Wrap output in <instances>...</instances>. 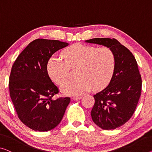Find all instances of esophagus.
Here are the masks:
<instances>
[{
    "instance_id": "1",
    "label": "esophagus",
    "mask_w": 152,
    "mask_h": 152,
    "mask_svg": "<svg viewBox=\"0 0 152 152\" xmlns=\"http://www.w3.org/2000/svg\"><path fill=\"white\" fill-rule=\"evenodd\" d=\"M81 98H82V96H75V97L72 98V100H77L81 99Z\"/></svg>"
}]
</instances>
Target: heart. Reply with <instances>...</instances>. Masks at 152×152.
Returning a JSON list of instances; mask_svg holds the SVG:
<instances>
[{"instance_id": "heart-1", "label": "heart", "mask_w": 152, "mask_h": 152, "mask_svg": "<svg viewBox=\"0 0 152 152\" xmlns=\"http://www.w3.org/2000/svg\"><path fill=\"white\" fill-rule=\"evenodd\" d=\"M64 62L53 56L48 62V72L51 79L61 85L69 77V69H75V80L68 81L62 86L65 95L75 96L90 90L103 89L113 75L115 66V54L108 47L96 48L76 43L62 52Z\"/></svg>"}]
</instances>
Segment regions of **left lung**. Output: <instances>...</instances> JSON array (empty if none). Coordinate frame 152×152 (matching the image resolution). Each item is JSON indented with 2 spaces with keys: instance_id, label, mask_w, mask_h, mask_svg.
<instances>
[{
  "instance_id": "obj_1",
  "label": "left lung",
  "mask_w": 152,
  "mask_h": 152,
  "mask_svg": "<svg viewBox=\"0 0 152 152\" xmlns=\"http://www.w3.org/2000/svg\"><path fill=\"white\" fill-rule=\"evenodd\" d=\"M86 42L108 47L115 54L113 75L108 86L94 95L91 116L102 129H115L130 120L138 104L142 86L138 64L130 50L115 39L94 38Z\"/></svg>"
}]
</instances>
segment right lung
<instances>
[{"instance_id": "add662e5", "label": "right lung", "mask_w": 152, "mask_h": 152, "mask_svg": "<svg viewBox=\"0 0 152 152\" xmlns=\"http://www.w3.org/2000/svg\"><path fill=\"white\" fill-rule=\"evenodd\" d=\"M69 43L38 39L30 43L14 62L9 88L20 120L35 131L52 130L61 122L69 97L53 100L59 92L48 73V60Z\"/></svg>"}]
</instances>
